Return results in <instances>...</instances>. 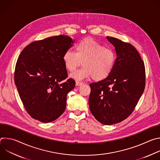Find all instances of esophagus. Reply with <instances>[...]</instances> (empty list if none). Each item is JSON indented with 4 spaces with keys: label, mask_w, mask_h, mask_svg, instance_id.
Listing matches in <instances>:
<instances>
[{
    "label": "esophagus",
    "mask_w": 160,
    "mask_h": 160,
    "mask_svg": "<svg viewBox=\"0 0 160 160\" xmlns=\"http://www.w3.org/2000/svg\"><path fill=\"white\" fill-rule=\"evenodd\" d=\"M83 82H80V81H76V85L77 86H80V85H83Z\"/></svg>",
    "instance_id": "1"
}]
</instances>
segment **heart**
Returning a JSON list of instances; mask_svg holds the SVG:
<instances>
[{
	"instance_id": "b5f03b06",
	"label": "heart",
	"mask_w": 160,
	"mask_h": 160,
	"mask_svg": "<svg viewBox=\"0 0 160 160\" xmlns=\"http://www.w3.org/2000/svg\"><path fill=\"white\" fill-rule=\"evenodd\" d=\"M115 59L112 49L89 38L80 40L76 45L75 53L67 51L62 57L66 69L70 72L75 71L82 62V69L71 75L77 80L90 77L96 81L104 80L111 74Z\"/></svg>"
}]
</instances>
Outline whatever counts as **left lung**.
<instances>
[{
  "label": "left lung",
  "instance_id": "8db88e82",
  "mask_svg": "<svg viewBox=\"0 0 160 160\" xmlns=\"http://www.w3.org/2000/svg\"><path fill=\"white\" fill-rule=\"evenodd\" d=\"M115 48L117 58L111 74L90 84V110L95 118L106 125L126 119L134 110L145 87V67L132 45L106 37Z\"/></svg>",
  "mask_w": 160,
  "mask_h": 160
}]
</instances>
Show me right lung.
Listing matches in <instances>:
<instances>
[{
  "mask_svg": "<svg viewBox=\"0 0 160 160\" xmlns=\"http://www.w3.org/2000/svg\"><path fill=\"white\" fill-rule=\"evenodd\" d=\"M66 35L33 42L22 51L15 68L14 82L26 111L34 119L49 123L64 112L68 93L75 82L66 80L62 57L72 46Z\"/></svg>",
  "mask_w": 160,
  "mask_h": 160,
  "instance_id": "1",
  "label": "right lung"
}]
</instances>
